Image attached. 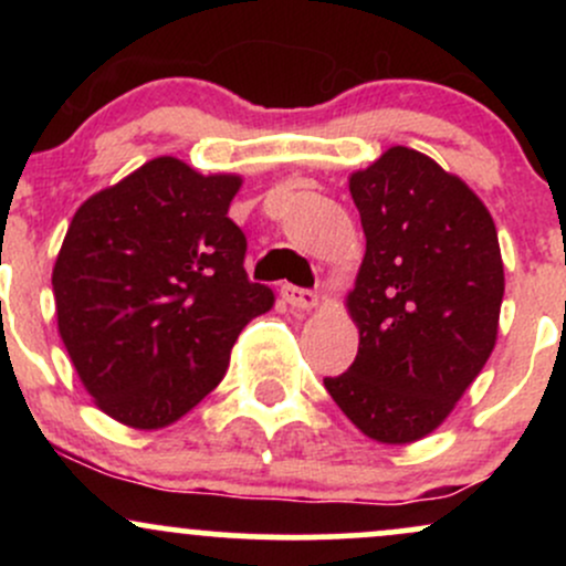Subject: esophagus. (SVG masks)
I'll return each instance as SVG.
<instances>
[{
    "label": "esophagus",
    "mask_w": 566,
    "mask_h": 566,
    "mask_svg": "<svg viewBox=\"0 0 566 566\" xmlns=\"http://www.w3.org/2000/svg\"><path fill=\"white\" fill-rule=\"evenodd\" d=\"M282 297H284V303H290L292 308H297V311H311L316 303H319L316 292L303 290V287H292V284H284Z\"/></svg>",
    "instance_id": "34e87169"
}]
</instances>
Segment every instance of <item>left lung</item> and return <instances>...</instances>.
Segmentation results:
<instances>
[{
  "instance_id": "left-lung-1",
  "label": "left lung",
  "mask_w": 566,
  "mask_h": 566,
  "mask_svg": "<svg viewBox=\"0 0 566 566\" xmlns=\"http://www.w3.org/2000/svg\"><path fill=\"white\" fill-rule=\"evenodd\" d=\"M348 188L367 237L346 301L359 354L324 388L365 437L409 444L444 423L495 348L497 231L484 201L415 148H388Z\"/></svg>"
}]
</instances>
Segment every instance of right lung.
Returning a JSON list of instances; mask_svg holds the SVG:
<instances>
[{
    "label": "right lung",
    "instance_id": "right-lung-1",
    "mask_svg": "<svg viewBox=\"0 0 566 566\" xmlns=\"http://www.w3.org/2000/svg\"><path fill=\"white\" fill-rule=\"evenodd\" d=\"M239 175L157 157L76 210L53 269L57 333L95 405L129 428L184 418L274 305L229 218Z\"/></svg>",
    "mask_w": 566,
    "mask_h": 566
}]
</instances>
